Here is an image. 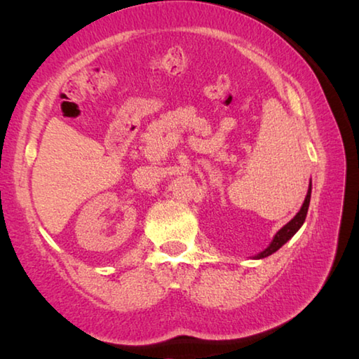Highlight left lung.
I'll return each mask as SVG.
<instances>
[{"label": "left lung", "instance_id": "obj_1", "mask_svg": "<svg viewBox=\"0 0 359 359\" xmlns=\"http://www.w3.org/2000/svg\"><path fill=\"white\" fill-rule=\"evenodd\" d=\"M311 193H312V182H311V185H309L307 196H306V199H304V204H302L301 210L294 215L293 220L288 222L280 231H278V233L274 236V239H272V242L269 244V247H267L266 250H263L261 253H258L255 258L261 259V258L269 257V255L276 253L278 248H280L285 244V242H288L291 238H293V236L296 234V231L302 226L304 220H306V215H307V210H309V203H311Z\"/></svg>", "mask_w": 359, "mask_h": 359}]
</instances>
